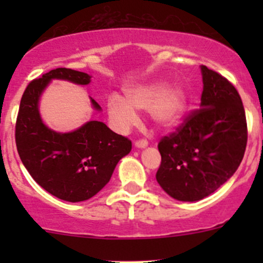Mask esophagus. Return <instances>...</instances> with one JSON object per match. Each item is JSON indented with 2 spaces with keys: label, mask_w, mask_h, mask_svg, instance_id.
<instances>
[{
  "label": "esophagus",
  "mask_w": 263,
  "mask_h": 263,
  "mask_svg": "<svg viewBox=\"0 0 263 263\" xmlns=\"http://www.w3.org/2000/svg\"><path fill=\"white\" fill-rule=\"evenodd\" d=\"M135 146L139 148H144L147 146V141L146 140H137V141H135Z\"/></svg>",
  "instance_id": "1"
}]
</instances>
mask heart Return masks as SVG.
Returning <instances> with one entry per match:
<instances>
[{
  "instance_id": "obj_1",
  "label": "heart",
  "mask_w": 263,
  "mask_h": 263,
  "mask_svg": "<svg viewBox=\"0 0 263 263\" xmlns=\"http://www.w3.org/2000/svg\"><path fill=\"white\" fill-rule=\"evenodd\" d=\"M136 109L148 110L153 123L161 129H173L182 123L187 110V94L179 85L159 80L126 90V99L112 94L107 100V112L116 131L124 134L139 121Z\"/></svg>"
}]
</instances>
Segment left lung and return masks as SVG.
<instances>
[{
	"label": "left lung",
	"instance_id": "8db88e82",
	"mask_svg": "<svg viewBox=\"0 0 263 263\" xmlns=\"http://www.w3.org/2000/svg\"><path fill=\"white\" fill-rule=\"evenodd\" d=\"M200 109L191 113L158 148L156 181L171 197L193 202L214 193L239 166L247 146V121L237 89L201 66Z\"/></svg>",
	"mask_w": 263,
	"mask_h": 263
}]
</instances>
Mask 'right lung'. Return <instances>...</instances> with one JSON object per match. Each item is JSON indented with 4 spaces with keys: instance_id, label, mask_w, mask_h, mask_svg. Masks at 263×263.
<instances>
[{
    "instance_id": "add662e5",
    "label": "right lung",
    "mask_w": 263,
    "mask_h": 263,
    "mask_svg": "<svg viewBox=\"0 0 263 263\" xmlns=\"http://www.w3.org/2000/svg\"><path fill=\"white\" fill-rule=\"evenodd\" d=\"M53 79L87 85L91 76L71 68H55L26 86L15 127L17 153L26 171L42 188L63 201L80 202L97 195L116 165L131 151L127 137L107 124L89 121L72 132H55L42 121L39 98ZM92 108L100 105L91 99Z\"/></svg>"
}]
</instances>
